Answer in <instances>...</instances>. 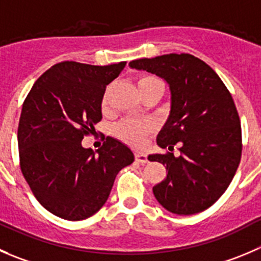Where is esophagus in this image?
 Instances as JSON below:
<instances>
[{"label": "esophagus", "instance_id": "34e87169", "mask_svg": "<svg viewBox=\"0 0 261 261\" xmlns=\"http://www.w3.org/2000/svg\"><path fill=\"white\" fill-rule=\"evenodd\" d=\"M136 161L141 164H146L147 163V155L145 152H136Z\"/></svg>", "mask_w": 261, "mask_h": 261}]
</instances>
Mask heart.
<instances>
[{"label": "heart", "instance_id": "b5f03b06", "mask_svg": "<svg viewBox=\"0 0 261 261\" xmlns=\"http://www.w3.org/2000/svg\"><path fill=\"white\" fill-rule=\"evenodd\" d=\"M153 86H163L158 78L152 75H143L137 79V87L140 93ZM102 105L106 106V95L103 96ZM153 130V124L148 120H124L115 128V133L121 141L135 146H141L146 137Z\"/></svg>", "mask_w": 261, "mask_h": 261}]
</instances>
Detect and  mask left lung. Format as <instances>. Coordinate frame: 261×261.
Listing matches in <instances>:
<instances>
[{
	"label": "left lung",
	"mask_w": 261,
	"mask_h": 261,
	"mask_svg": "<svg viewBox=\"0 0 261 261\" xmlns=\"http://www.w3.org/2000/svg\"><path fill=\"white\" fill-rule=\"evenodd\" d=\"M160 76L170 89V111L158 135L166 153L148 155L165 165L166 178L152 188L161 206L178 215L210 207L232 182L241 160L237 109L217 73L190 54L161 55L129 63ZM179 143L181 155L172 147Z\"/></svg>",
	"instance_id": "obj_1"
}]
</instances>
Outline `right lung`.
<instances>
[{"label":"right lung","mask_w":261,"mask_h":261,"mask_svg":"<svg viewBox=\"0 0 261 261\" xmlns=\"http://www.w3.org/2000/svg\"><path fill=\"white\" fill-rule=\"evenodd\" d=\"M125 64L63 61L37 79L24 101L17 128L21 172L39 203L56 217H92L105 205L116 174L135 161L132 150L113 137L96 152L82 147L102 119L106 86Z\"/></svg>","instance_id":"right-lung-1"}]
</instances>
